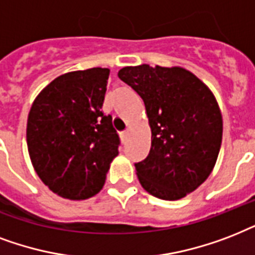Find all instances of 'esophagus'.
Instances as JSON below:
<instances>
[{
  "instance_id": "34e87169",
  "label": "esophagus",
  "mask_w": 255,
  "mask_h": 255,
  "mask_svg": "<svg viewBox=\"0 0 255 255\" xmlns=\"http://www.w3.org/2000/svg\"><path fill=\"white\" fill-rule=\"evenodd\" d=\"M128 135H129V130H125V131H122V133H121L122 141H126V138H128Z\"/></svg>"
}]
</instances>
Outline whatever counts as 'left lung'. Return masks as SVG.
<instances>
[{
	"mask_svg": "<svg viewBox=\"0 0 255 255\" xmlns=\"http://www.w3.org/2000/svg\"><path fill=\"white\" fill-rule=\"evenodd\" d=\"M118 77L139 94L151 129V147L135 163L138 179L157 198L175 201L206 181L222 142L214 94L179 66H126Z\"/></svg>",
	"mask_w": 255,
	"mask_h": 255,
	"instance_id": "left-lung-1",
	"label": "left lung"
}]
</instances>
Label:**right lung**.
Segmentation results:
<instances>
[{
    "label": "right lung",
    "instance_id": "1",
    "mask_svg": "<svg viewBox=\"0 0 255 255\" xmlns=\"http://www.w3.org/2000/svg\"><path fill=\"white\" fill-rule=\"evenodd\" d=\"M110 70L93 68L57 77L31 105L26 126L35 173L62 198L86 199L105 183L120 137L104 114Z\"/></svg>",
    "mask_w": 255,
    "mask_h": 255
}]
</instances>
